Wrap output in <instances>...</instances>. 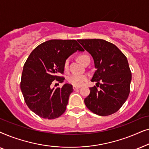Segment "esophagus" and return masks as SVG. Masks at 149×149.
<instances>
[{
    "label": "esophagus",
    "mask_w": 149,
    "mask_h": 149,
    "mask_svg": "<svg viewBox=\"0 0 149 149\" xmlns=\"http://www.w3.org/2000/svg\"><path fill=\"white\" fill-rule=\"evenodd\" d=\"M81 87H79V86H73V89H74V90H77V89H79Z\"/></svg>",
    "instance_id": "esophagus-1"
}]
</instances>
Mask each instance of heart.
<instances>
[{
  "label": "heart",
  "mask_w": 149,
  "mask_h": 149,
  "mask_svg": "<svg viewBox=\"0 0 149 149\" xmlns=\"http://www.w3.org/2000/svg\"><path fill=\"white\" fill-rule=\"evenodd\" d=\"M78 59L83 64H84L85 62L90 58H89V56H87L86 54H81L78 56ZM68 64H69V59H67L64 62L65 69L68 68ZM87 79H88V77H87V75L74 74L70 75V76L68 77V81L70 84L74 85V86H81V85H83L85 82H86Z\"/></svg>",
  "instance_id": "heart-1"
}]
</instances>
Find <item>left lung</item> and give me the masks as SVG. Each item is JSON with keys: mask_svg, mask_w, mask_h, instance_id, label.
<instances>
[{"mask_svg": "<svg viewBox=\"0 0 149 149\" xmlns=\"http://www.w3.org/2000/svg\"><path fill=\"white\" fill-rule=\"evenodd\" d=\"M78 42L93 57L96 70L91 79L100 89L90 87L84 100L89 111L108 116L119 111L130 92L132 72L127 58L119 48L103 39H79Z\"/></svg>", "mask_w": 149, "mask_h": 149, "instance_id": "8db88e82", "label": "left lung"}]
</instances>
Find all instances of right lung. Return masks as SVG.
Instances as JSON below:
<instances>
[{
    "label": "right lung",
    "mask_w": 149,
    "mask_h": 149,
    "mask_svg": "<svg viewBox=\"0 0 149 149\" xmlns=\"http://www.w3.org/2000/svg\"><path fill=\"white\" fill-rule=\"evenodd\" d=\"M77 51H84L76 40L44 42L31 52L24 65L20 88L28 108L44 119H54L64 113L72 85L52 88L54 81L63 83L64 62Z\"/></svg>",
    "instance_id": "obj_1"
}]
</instances>
